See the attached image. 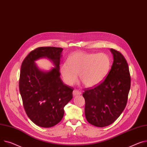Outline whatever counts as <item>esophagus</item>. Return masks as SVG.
Here are the masks:
<instances>
[{"instance_id": "34e87169", "label": "esophagus", "mask_w": 147, "mask_h": 147, "mask_svg": "<svg viewBox=\"0 0 147 147\" xmlns=\"http://www.w3.org/2000/svg\"><path fill=\"white\" fill-rule=\"evenodd\" d=\"M73 96H76L77 95H80L82 94V93L81 92L79 91V90H75L73 92Z\"/></svg>"}]
</instances>
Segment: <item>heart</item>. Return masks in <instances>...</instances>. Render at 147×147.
<instances>
[{"label":"heart","mask_w":147,"mask_h":147,"mask_svg":"<svg viewBox=\"0 0 147 147\" xmlns=\"http://www.w3.org/2000/svg\"><path fill=\"white\" fill-rule=\"evenodd\" d=\"M67 62L60 68L64 82L73 86L80 74L81 81L87 87H94L102 83L111 65L109 57L104 53L77 52L68 57Z\"/></svg>","instance_id":"heart-1"}]
</instances>
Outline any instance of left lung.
I'll list each match as a JSON object with an SVG mask.
<instances>
[{"label":"left lung","mask_w":147,"mask_h":147,"mask_svg":"<svg viewBox=\"0 0 147 147\" xmlns=\"http://www.w3.org/2000/svg\"><path fill=\"white\" fill-rule=\"evenodd\" d=\"M113 57L111 69L106 79L83 94L85 99V116L88 122L97 127L114 122L126 105L131 87L128 63L123 55L111 49Z\"/></svg>","instance_id":"left-lung-1"}]
</instances>
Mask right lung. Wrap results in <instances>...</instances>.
I'll use <instances>...</instances> for the list:
<instances>
[{"label":"right lung","instance_id":"add662e5","mask_svg":"<svg viewBox=\"0 0 147 147\" xmlns=\"http://www.w3.org/2000/svg\"><path fill=\"white\" fill-rule=\"evenodd\" d=\"M63 49L40 47L29 53L22 62L19 92L26 113L36 125L50 128L59 123L64 107L73 98V88L65 84L60 77V62ZM47 58L54 67L44 71L35 61Z\"/></svg>","mask_w":147,"mask_h":147}]
</instances>
